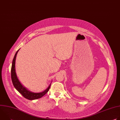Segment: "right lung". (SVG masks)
I'll use <instances>...</instances> for the list:
<instances>
[{"label":"right lung","instance_id":"right-lung-1","mask_svg":"<svg viewBox=\"0 0 120 120\" xmlns=\"http://www.w3.org/2000/svg\"><path fill=\"white\" fill-rule=\"evenodd\" d=\"M19 49L14 57L12 64V67H11V79L13 84L15 88L18 90L19 93H20L25 98L29 100H36L37 99H39L41 98L44 95H45L49 91L50 87L51 86V83L48 86V87L44 91L40 92V93H33L29 90H28L26 87H25L22 83L19 81L18 76L16 75V72H15V59L17 54H18Z\"/></svg>","mask_w":120,"mask_h":120}]
</instances>
